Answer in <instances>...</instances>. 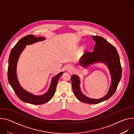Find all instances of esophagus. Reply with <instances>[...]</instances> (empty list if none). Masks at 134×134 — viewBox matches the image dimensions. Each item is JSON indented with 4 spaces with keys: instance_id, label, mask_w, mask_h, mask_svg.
I'll return each mask as SVG.
<instances>
[{
    "instance_id": "34e87169",
    "label": "esophagus",
    "mask_w": 134,
    "mask_h": 134,
    "mask_svg": "<svg viewBox=\"0 0 134 134\" xmlns=\"http://www.w3.org/2000/svg\"><path fill=\"white\" fill-rule=\"evenodd\" d=\"M68 70H70V68H68Z\"/></svg>"
}]
</instances>
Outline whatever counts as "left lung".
<instances>
[{"mask_svg":"<svg viewBox=\"0 0 134 134\" xmlns=\"http://www.w3.org/2000/svg\"><path fill=\"white\" fill-rule=\"evenodd\" d=\"M95 44L94 51H87L81 59V65L87 67L88 65L100 61L104 63L108 66L112 77V83L109 91L105 97L100 99H93L87 98L82 93L80 87V80L78 76L73 75L71 77L72 87L74 95L80 101L89 104H98L109 99L115 92L121 80L122 67L119 54L117 49L100 36H92Z\"/></svg>","mask_w":134,"mask_h":134,"instance_id":"obj_1","label":"left lung"}]
</instances>
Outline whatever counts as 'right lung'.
Instances as JSON below:
<instances>
[{"mask_svg": "<svg viewBox=\"0 0 134 134\" xmlns=\"http://www.w3.org/2000/svg\"><path fill=\"white\" fill-rule=\"evenodd\" d=\"M44 39V37L41 36L37 37L32 34L22 37L12 49L8 60L7 75L9 84L18 98L24 102L34 105L46 103L52 98L55 91L57 82L63 72H59L52 79L50 87L46 94L40 96H35L24 90L19 84L16 74V65L19 56L26 45L31 44Z\"/></svg>", "mask_w": 134, "mask_h": 134, "instance_id": "obj_1", "label": "right lung"}]
</instances>
